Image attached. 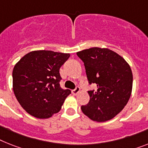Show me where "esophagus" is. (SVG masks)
I'll use <instances>...</instances> for the list:
<instances>
[{"mask_svg":"<svg viewBox=\"0 0 148 148\" xmlns=\"http://www.w3.org/2000/svg\"><path fill=\"white\" fill-rule=\"evenodd\" d=\"M79 91H80V88H79V86H76V87L73 89V91H72V93H73L74 95H77V94L79 93Z\"/></svg>","mask_w":148,"mask_h":148,"instance_id":"1","label":"esophagus"}]
</instances>
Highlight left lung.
Listing matches in <instances>:
<instances>
[{"label":"left lung","mask_w":148,"mask_h":148,"mask_svg":"<svg viewBox=\"0 0 148 148\" xmlns=\"http://www.w3.org/2000/svg\"><path fill=\"white\" fill-rule=\"evenodd\" d=\"M85 68L88 84L97 85L89 90L90 101L81 107L91 119L105 122L116 116L129 101L133 77L126 61L114 51L92 47L77 52Z\"/></svg>","instance_id":"obj_1"}]
</instances>
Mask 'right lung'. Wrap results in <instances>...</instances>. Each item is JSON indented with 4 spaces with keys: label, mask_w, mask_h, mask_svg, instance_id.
Segmentation results:
<instances>
[{
    "label": "right lung",
    "mask_w": 148,
    "mask_h": 148,
    "mask_svg": "<svg viewBox=\"0 0 148 148\" xmlns=\"http://www.w3.org/2000/svg\"><path fill=\"white\" fill-rule=\"evenodd\" d=\"M69 53L35 51L25 54L13 70V92L28 113L39 119L49 118L60 111L71 94L60 87V69Z\"/></svg>",
    "instance_id": "1"
}]
</instances>
